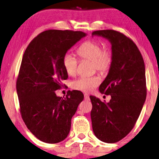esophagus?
<instances>
[{
  "label": "esophagus",
  "mask_w": 159,
  "mask_h": 159,
  "mask_svg": "<svg viewBox=\"0 0 159 159\" xmlns=\"http://www.w3.org/2000/svg\"><path fill=\"white\" fill-rule=\"evenodd\" d=\"M84 99L85 100H90L89 96H88V95H87V94H84Z\"/></svg>",
  "instance_id": "obj_1"
}]
</instances>
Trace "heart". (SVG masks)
Listing matches in <instances>:
<instances>
[{
	"instance_id": "heart-1",
	"label": "heart",
	"mask_w": 159,
	"mask_h": 159,
	"mask_svg": "<svg viewBox=\"0 0 159 159\" xmlns=\"http://www.w3.org/2000/svg\"><path fill=\"white\" fill-rule=\"evenodd\" d=\"M78 54L81 59L92 61L94 70H98L101 74L109 71L113 62V55L109 49L102 50V45L98 41H88L83 43L78 50ZM64 68L69 76L76 74L78 60L71 53H66L62 60ZM100 83L98 76L80 77L71 83V88L76 90L90 93Z\"/></svg>"
}]
</instances>
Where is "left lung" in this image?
Here are the masks:
<instances>
[{
  "mask_svg": "<svg viewBox=\"0 0 159 159\" xmlns=\"http://www.w3.org/2000/svg\"><path fill=\"white\" fill-rule=\"evenodd\" d=\"M111 45L113 62L99 85L102 94L111 95L109 102L90 96L93 133L99 140L117 142L133 128L146 100L147 88L143 58L129 38L114 30L93 32Z\"/></svg>",
  "mask_w": 159,
  "mask_h": 159,
  "instance_id": "1",
  "label": "left lung"
}]
</instances>
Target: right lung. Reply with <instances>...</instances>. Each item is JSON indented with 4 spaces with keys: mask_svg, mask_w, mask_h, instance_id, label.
I'll list each match as a JSON object with an SVG mask.
<instances>
[{
    "mask_svg": "<svg viewBox=\"0 0 159 159\" xmlns=\"http://www.w3.org/2000/svg\"><path fill=\"white\" fill-rule=\"evenodd\" d=\"M86 36L82 31H45L32 40L23 55L17 80L21 117L31 133L45 143H58L68 136L71 118L84 98L80 91H69L61 98L55 90L68 78L64 55Z\"/></svg>",
    "mask_w": 159,
    "mask_h": 159,
    "instance_id": "add662e5",
    "label": "right lung"
}]
</instances>
